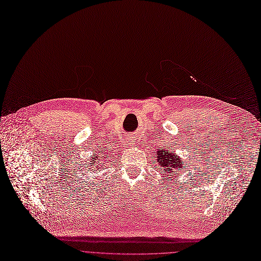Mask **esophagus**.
Segmentation results:
<instances>
[{
  "mask_svg": "<svg viewBox=\"0 0 261 261\" xmlns=\"http://www.w3.org/2000/svg\"><path fill=\"white\" fill-rule=\"evenodd\" d=\"M127 143H128L129 146H133L134 144H137V138L134 137V136L128 137V138H127Z\"/></svg>",
  "mask_w": 261,
  "mask_h": 261,
  "instance_id": "34e87169",
  "label": "esophagus"
}]
</instances>
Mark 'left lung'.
Returning a JSON list of instances; mask_svg holds the SVG:
<instances>
[{"mask_svg":"<svg viewBox=\"0 0 261 261\" xmlns=\"http://www.w3.org/2000/svg\"><path fill=\"white\" fill-rule=\"evenodd\" d=\"M153 158L158 162V169H160V171L166 175L173 172L177 173L184 168L181 158L174 150L168 148H158L155 155H153Z\"/></svg>","mask_w":261,"mask_h":261,"instance_id":"left-lung-1","label":"left lung"}]
</instances>
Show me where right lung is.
I'll use <instances>...</instances> for the list:
<instances>
[{"mask_svg": "<svg viewBox=\"0 0 261 261\" xmlns=\"http://www.w3.org/2000/svg\"><path fill=\"white\" fill-rule=\"evenodd\" d=\"M106 156H108V155H106V153H104V155H102L101 152L95 153V155H93V156L89 159V163H87L86 168L92 169V168H94V167H100V162L102 161V159H105ZM96 169H99V168H96Z\"/></svg>", "mask_w": 261, "mask_h": 261, "instance_id": "right-lung-1", "label": "right lung"}]
</instances>
